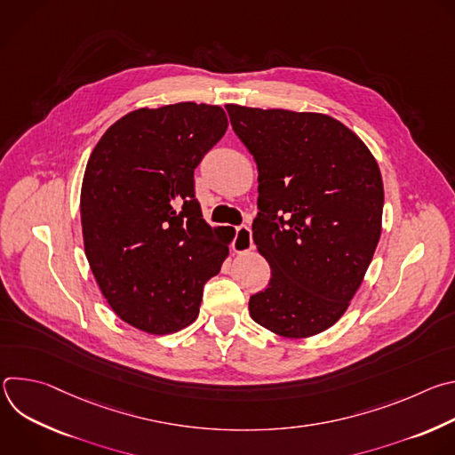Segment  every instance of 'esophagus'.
<instances>
[{
  "label": "esophagus",
  "instance_id": "1",
  "mask_svg": "<svg viewBox=\"0 0 455 455\" xmlns=\"http://www.w3.org/2000/svg\"><path fill=\"white\" fill-rule=\"evenodd\" d=\"M253 248V241H251V230L248 225H241L235 228V235L232 241V250L237 253H244L248 250Z\"/></svg>",
  "mask_w": 455,
  "mask_h": 455
}]
</instances>
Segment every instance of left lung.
<instances>
[{
  "mask_svg": "<svg viewBox=\"0 0 455 455\" xmlns=\"http://www.w3.org/2000/svg\"><path fill=\"white\" fill-rule=\"evenodd\" d=\"M259 171L251 237L270 268L250 316L288 339L331 328L381 234L383 183L367 146L333 116L227 106Z\"/></svg>",
  "mask_w": 455,
  "mask_h": 455,
  "instance_id": "obj_1",
  "label": "left lung"
}]
</instances>
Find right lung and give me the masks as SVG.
<instances>
[{"mask_svg": "<svg viewBox=\"0 0 455 455\" xmlns=\"http://www.w3.org/2000/svg\"><path fill=\"white\" fill-rule=\"evenodd\" d=\"M227 127L220 106L140 108L116 120L88 160L84 251L111 309L137 330L188 326L228 255L234 230L212 228L194 196V169Z\"/></svg>", "mask_w": 455, "mask_h": 455, "instance_id": "add662e5", "label": "right lung"}]
</instances>
